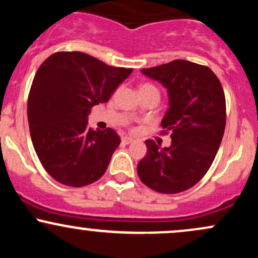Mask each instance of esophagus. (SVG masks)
I'll return each instance as SVG.
<instances>
[{"instance_id":"1","label":"esophagus","mask_w":258,"mask_h":258,"mask_svg":"<svg viewBox=\"0 0 258 258\" xmlns=\"http://www.w3.org/2000/svg\"><path fill=\"white\" fill-rule=\"evenodd\" d=\"M121 142H122L123 144H130V143H132V142H133V138H131V137H122V138H121Z\"/></svg>"}]
</instances>
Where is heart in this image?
<instances>
[{
	"label": "heart",
	"mask_w": 258,
	"mask_h": 258,
	"mask_svg": "<svg viewBox=\"0 0 258 258\" xmlns=\"http://www.w3.org/2000/svg\"><path fill=\"white\" fill-rule=\"evenodd\" d=\"M141 90H156L155 87H154L153 85H149V84H146V85H143L141 87Z\"/></svg>",
	"instance_id": "obj_1"
}]
</instances>
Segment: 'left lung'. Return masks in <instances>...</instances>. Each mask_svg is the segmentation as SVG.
Instances as JSON below:
<instances>
[{"label":"left lung","mask_w":258,"mask_h":258,"mask_svg":"<svg viewBox=\"0 0 258 258\" xmlns=\"http://www.w3.org/2000/svg\"><path fill=\"white\" fill-rule=\"evenodd\" d=\"M167 88L170 108L161 121L171 146L146 141L138 162L139 178L162 194H177L197 184L214 162L226 128V97L215 73L205 65L177 59L142 69Z\"/></svg>","instance_id":"8db88e82"}]
</instances>
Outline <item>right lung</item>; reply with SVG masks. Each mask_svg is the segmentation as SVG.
Segmentation results:
<instances>
[{"label": "right lung", "mask_w": 258, "mask_h": 258, "mask_svg": "<svg viewBox=\"0 0 258 258\" xmlns=\"http://www.w3.org/2000/svg\"><path fill=\"white\" fill-rule=\"evenodd\" d=\"M131 73L82 52H57L40 65L29 92L28 120L35 152L52 178L79 188L104 174L121 139L112 128H90L87 116Z\"/></svg>", "instance_id": "add662e5"}]
</instances>
